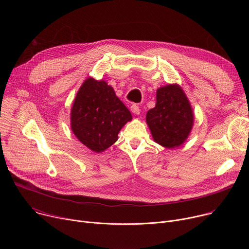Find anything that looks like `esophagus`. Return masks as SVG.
I'll return each mask as SVG.
<instances>
[{
	"label": "esophagus",
	"mask_w": 249,
	"mask_h": 249,
	"mask_svg": "<svg viewBox=\"0 0 249 249\" xmlns=\"http://www.w3.org/2000/svg\"><path fill=\"white\" fill-rule=\"evenodd\" d=\"M130 109H131V111H132L134 114H136V115H139L140 112H141V109H140V107H139V106H138L137 104H132Z\"/></svg>",
	"instance_id": "esophagus-1"
}]
</instances>
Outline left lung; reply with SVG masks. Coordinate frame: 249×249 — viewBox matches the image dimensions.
<instances>
[{"mask_svg":"<svg viewBox=\"0 0 249 249\" xmlns=\"http://www.w3.org/2000/svg\"><path fill=\"white\" fill-rule=\"evenodd\" d=\"M146 120L157 143L171 149L184 143L194 116L181 88L168 85L157 90L156 106L148 111Z\"/></svg>","mask_w":249,"mask_h":249,"instance_id":"8db88e82","label":"left lung"}]
</instances>
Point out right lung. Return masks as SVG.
<instances>
[{
  "mask_svg": "<svg viewBox=\"0 0 249 249\" xmlns=\"http://www.w3.org/2000/svg\"><path fill=\"white\" fill-rule=\"evenodd\" d=\"M132 119L114 89L104 81L86 80L71 110V128L82 143L101 153L113 145L121 128Z\"/></svg>",
  "mask_w": 249,
  "mask_h": 249,
  "instance_id": "add662e5",
  "label": "right lung"
}]
</instances>
